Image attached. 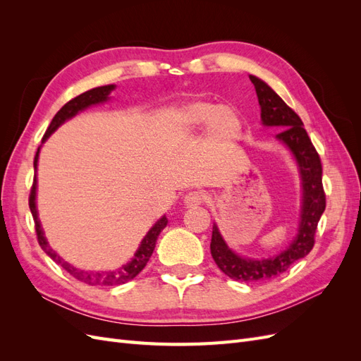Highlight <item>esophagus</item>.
Listing matches in <instances>:
<instances>
[{
	"label": "esophagus",
	"mask_w": 361,
	"mask_h": 361,
	"mask_svg": "<svg viewBox=\"0 0 361 361\" xmlns=\"http://www.w3.org/2000/svg\"><path fill=\"white\" fill-rule=\"evenodd\" d=\"M206 194L202 192V191H192V192H188L187 195H185L183 199V203L187 207H197L200 204H203L206 202Z\"/></svg>",
	"instance_id": "obj_1"
}]
</instances>
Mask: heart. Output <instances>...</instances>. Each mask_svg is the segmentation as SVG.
<instances>
[{"instance_id":"heart-1","label":"heart","mask_w":361,"mask_h":361,"mask_svg":"<svg viewBox=\"0 0 361 361\" xmlns=\"http://www.w3.org/2000/svg\"><path fill=\"white\" fill-rule=\"evenodd\" d=\"M173 118L179 133H192L207 125V135L215 143H236L244 130L243 116L235 106L218 105L206 99L182 105Z\"/></svg>"}]
</instances>
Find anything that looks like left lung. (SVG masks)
I'll return each instance as SVG.
<instances>
[{
	"instance_id": "obj_1",
	"label": "left lung",
	"mask_w": 361,
	"mask_h": 361,
	"mask_svg": "<svg viewBox=\"0 0 361 361\" xmlns=\"http://www.w3.org/2000/svg\"><path fill=\"white\" fill-rule=\"evenodd\" d=\"M250 81L255 84L260 105V118L265 126H277L281 129L276 137L285 143L298 164L302 202L298 235L280 255L269 259H248L241 257L227 247L218 231L216 224L212 227L211 255L226 276L236 281H259L268 280L283 274L293 262L307 256L314 245V233L318 228L319 218L325 211V192L322 187V164L321 158L312 145L307 133L302 126L300 116L295 113L285 101L259 80L250 75Z\"/></svg>"
}]
</instances>
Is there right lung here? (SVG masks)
<instances>
[{"label": "right lung", "instance_id": "add662e5", "mask_svg": "<svg viewBox=\"0 0 361 361\" xmlns=\"http://www.w3.org/2000/svg\"><path fill=\"white\" fill-rule=\"evenodd\" d=\"M114 87L116 85H113V84L96 87V89H92L89 92H84L80 96L73 97V99H71L68 104H64L60 108V111L56 116H54L52 122L49 123L45 135H43V138H42V143H43V141H47V138L60 125H63L64 122H66V120L72 118L73 116H76L80 111L85 110V108H89L90 105L106 102L108 99H110V97H108V94H110L114 90ZM39 152H40V147L37 149L36 157H35V170H37ZM36 188H37V180H36V176H35V180H32V187H31V191H30L28 204H30V211H31V215H32V220H35V227H36L39 245L42 247V250L45 251V253L54 262H56V264H59L63 269H66L72 277H75L76 280H80V281H84V283H87V285H90V286H117V285H123V283H126L129 280H133L134 277H137L140 272H141V269L146 267V264L149 262L152 253H154L157 239H158L161 231L167 226V218H166V215H164L162 218H159V220L157 221V224L147 232V235L145 236L143 241H141V244H140V247L137 250V253L134 255V259L130 260L129 264L123 265L122 268L114 269V271H84V269H78V268H75L73 265L68 264L66 260H63V257H60L56 253V251H54L49 247L45 235H43L42 226H40L39 216H37V207H36Z\"/></svg>", "mask_w": 361, "mask_h": 361}]
</instances>
